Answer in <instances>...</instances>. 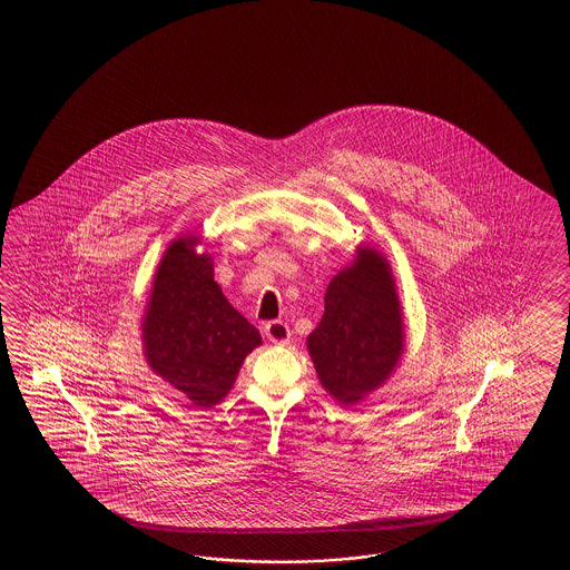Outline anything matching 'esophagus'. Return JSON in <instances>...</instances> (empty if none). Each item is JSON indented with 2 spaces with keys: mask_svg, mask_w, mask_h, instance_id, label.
<instances>
[{
  "mask_svg": "<svg viewBox=\"0 0 570 570\" xmlns=\"http://www.w3.org/2000/svg\"><path fill=\"white\" fill-rule=\"evenodd\" d=\"M265 336L274 343V345H286L288 341H291V328H288V324H284V322H269V324H265Z\"/></svg>",
  "mask_w": 570,
  "mask_h": 570,
  "instance_id": "1",
  "label": "esophagus"
}]
</instances>
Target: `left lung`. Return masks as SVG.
<instances>
[{
	"mask_svg": "<svg viewBox=\"0 0 570 570\" xmlns=\"http://www.w3.org/2000/svg\"><path fill=\"white\" fill-rule=\"evenodd\" d=\"M326 311L307 338L317 379L341 403L379 389L403 353V320L395 279L379 250L360 248L332 277Z\"/></svg>",
	"mask_w": 570,
	"mask_h": 570,
	"instance_id": "left-lung-1",
	"label": "left lung"
}]
</instances>
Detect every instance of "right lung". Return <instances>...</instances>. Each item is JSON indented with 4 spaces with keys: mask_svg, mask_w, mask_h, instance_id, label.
<instances>
[{
    "mask_svg": "<svg viewBox=\"0 0 570 570\" xmlns=\"http://www.w3.org/2000/svg\"><path fill=\"white\" fill-rule=\"evenodd\" d=\"M196 236L169 244L156 269L141 322L146 362L196 405L219 403L234 386L246 355L261 345L213 279V259L196 253Z\"/></svg>",
    "mask_w": 570,
    "mask_h": 570,
    "instance_id": "obj_1",
    "label": "right lung"
}]
</instances>
